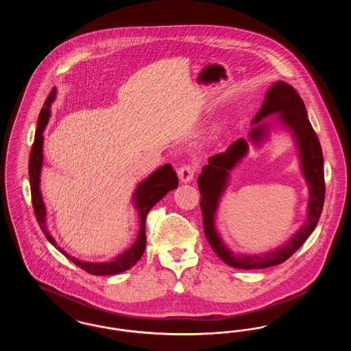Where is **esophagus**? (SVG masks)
<instances>
[{
  "instance_id": "34e87169",
  "label": "esophagus",
  "mask_w": 351,
  "mask_h": 351,
  "mask_svg": "<svg viewBox=\"0 0 351 351\" xmlns=\"http://www.w3.org/2000/svg\"><path fill=\"white\" fill-rule=\"evenodd\" d=\"M178 175H179V179L182 183H189L193 180V178L196 175V168L193 167L192 165H183L182 167L179 168Z\"/></svg>"
}]
</instances>
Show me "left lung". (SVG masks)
Returning <instances> with one entry per match:
<instances>
[{
	"label": "left lung",
	"instance_id": "1",
	"mask_svg": "<svg viewBox=\"0 0 351 351\" xmlns=\"http://www.w3.org/2000/svg\"><path fill=\"white\" fill-rule=\"evenodd\" d=\"M276 116L279 122L287 126L292 134L299 147L301 169L302 175L309 186V202L306 222L300 228V230L283 246L268 251L261 255H241L233 252L225 246L219 238L215 216L217 212L218 202L225 192L229 171H232L241 159L247 154L249 145L243 138L237 139L225 152H219L209 158L208 165L202 168V172L197 179L200 189V206L202 212V225L204 234L210 247L219 256L222 262L228 266L242 269H255V268H267L276 266L285 262L300 249L302 243L315 230L318 219L322 212L325 200V180H324V156L317 134L315 133L306 114L305 105L301 100L300 95L293 86L284 82L274 84L262 104V108L252 119V128L250 139L254 143H259L268 134V123H259L263 118L271 114ZM258 125H256V123Z\"/></svg>",
	"mask_w": 351,
	"mask_h": 351
}]
</instances>
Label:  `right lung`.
Listing matches in <instances>:
<instances>
[{"mask_svg": "<svg viewBox=\"0 0 351 351\" xmlns=\"http://www.w3.org/2000/svg\"><path fill=\"white\" fill-rule=\"evenodd\" d=\"M56 90L52 89L50 96L45 102V106L40 110V114L38 118V126L34 139L33 147L30 151V159H29V176H30V188H32V202H33L34 213L36 221L42 229L46 238L49 239L55 247L56 242L52 238L50 232L47 230L46 225V206L42 199L40 193V168L43 165V132L50 118V105L55 100ZM179 184L178 176L175 169L171 165H165L158 168L155 172H152L147 179H145L142 183L136 186L134 192V206L139 213V233L136 235V239L134 241L133 246L126 251H123L117 258H114L110 262L105 263H90V262H82L73 256H71L66 251L60 247H56L66 258H68L72 263H75L77 267L86 271L92 275H116L119 272H123L142 258L145 249H146V217L150 212L151 208L162 200L169 191L175 189Z\"/></svg>", "mask_w": 351, "mask_h": 351, "instance_id": "add662e5", "label": "right lung"}]
</instances>
